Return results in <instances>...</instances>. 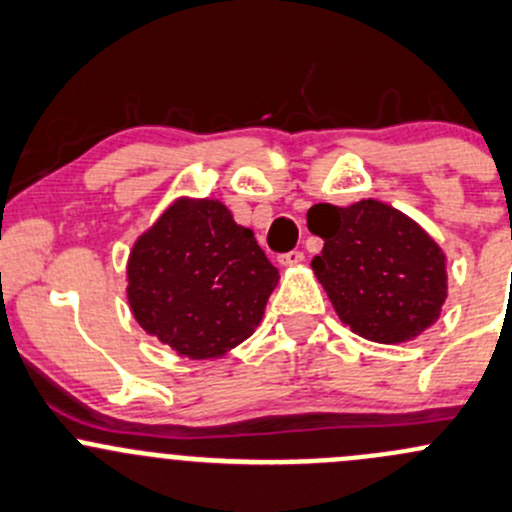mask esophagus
Segmentation results:
<instances>
[{"instance_id": "esophagus-1", "label": "esophagus", "mask_w": 512, "mask_h": 512, "mask_svg": "<svg viewBox=\"0 0 512 512\" xmlns=\"http://www.w3.org/2000/svg\"><path fill=\"white\" fill-rule=\"evenodd\" d=\"M303 251H288V254H281L278 256V263H281V266H298V263L303 261Z\"/></svg>"}]
</instances>
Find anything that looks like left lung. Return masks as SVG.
<instances>
[{
  "label": "left lung",
  "instance_id": "1",
  "mask_svg": "<svg viewBox=\"0 0 512 512\" xmlns=\"http://www.w3.org/2000/svg\"><path fill=\"white\" fill-rule=\"evenodd\" d=\"M308 229L323 239L313 273L353 333L406 343L438 321L448 296L445 254L411 216L376 199L316 204Z\"/></svg>",
  "mask_w": 512,
  "mask_h": 512
}]
</instances>
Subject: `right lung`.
Instances as JSON below:
<instances>
[{"instance_id": "1", "label": "right lung", "mask_w": 512, "mask_h": 512, "mask_svg": "<svg viewBox=\"0 0 512 512\" xmlns=\"http://www.w3.org/2000/svg\"><path fill=\"white\" fill-rule=\"evenodd\" d=\"M126 298L149 336L191 361L221 358L256 331L278 268L216 199H176L136 239Z\"/></svg>"}]
</instances>
